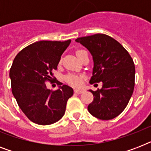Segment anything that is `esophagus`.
<instances>
[{
  "instance_id": "1",
  "label": "esophagus",
  "mask_w": 151,
  "mask_h": 151,
  "mask_svg": "<svg viewBox=\"0 0 151 151\" xmlns=\"http://www.w3.org/2000/svg\"><path fill=\"white\" fill-rule=\"evenodd\" d=\"M74 92H75V93H78V94H81V93H83V92H84V91H83L82 89L75 88V89H74Z\"/></svg>"
}]
</instances>
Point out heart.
<instances>
[{
    "label": "heart",
    "mask_w": 151,
    "mask_h": 151,
    "mask_svg": "<svg viewBox=\"0 0 151 151\" xmlns=\"http://www.w3.org/2000/svg\"><path fill=\"white\" fill-rule=\"evenodd\" d=\"M83 50H78L76 52V54L78 55L80 52H82ZM66 82H68L69 84H70L72 85H74V86H80L82 83V79L83 77L80 75H77V74H73V73H70L68 75L66 76Z\"/></svg>",
    "instance_id": "heart-1"
}]
</instances>
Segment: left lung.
<instances>
[{
    "label": "left lung",
    "instance_id": "1",
    "mask_svg": "<svg viewBox=\"0 0 151 151\" xmlns=\"http://www.w3.org/2000/svg\"><path fill=\"white\" fill-rule=\"evenodd\" d=\"M76 41L87 48L93 58L90 84L103 83L101 89L90 90L94 99L88 110L100 120L117 117L133 93L136 70L131 55L118 41L106 34L82 37Z\"/></svg>",
    "mask_w": 151,
    "mask_h": 151
}]
</instances>
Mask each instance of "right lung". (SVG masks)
<instances>
[{
  "label": "right lung",
  "mask_w": 151,
  "mask_h": 151,
  "mask_svg": "<svg viewBox=\"0 0 151 151\" xmlns=\"http://www.w3.org/2000/svg\"><path fill=\"white\" fill-rule=\"evenodd\" d=\"M71 41H41L20 51L11 66L12 92L19 106L31 122L41 125L55 123L65 114L73 88L63 85L55 91L46 81L54 80L52 71ZM63 85V84H62Z\"/></svg>",
  "instance_id": "1"
}]
</instances>
